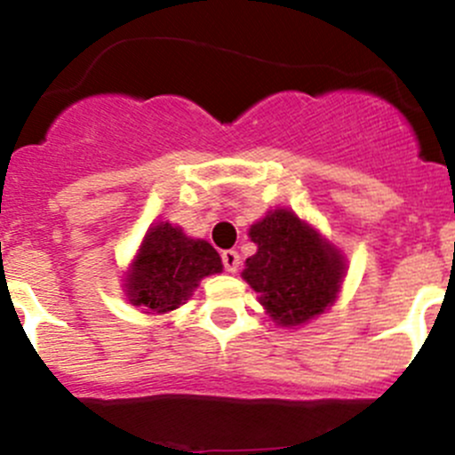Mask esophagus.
Instances as JSON below:
<instances>
[{
    "instance_id": "esophagus-1",
    "label": "esophagus",
    "mask_w": 455,
    "mask_h": 455,
    "mask_svg": "<svg viewBox=\"0 0 455 455\" xmlns=\"http://www.w3.org/2000/svg\"><path fill=\"white\" fill-rule=\"evenodd\" d=\"M222 264L228 273H235V270L240 268V255H237V251H224Z\"/></svg>"
}]
</instances>
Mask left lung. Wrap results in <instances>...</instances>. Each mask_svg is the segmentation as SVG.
I'll use <instances>...</instances> for the list:
<instances>
[{
  "label": "left lung",
  "mask_w": 455,
  "mask_h": 455,
  "mask_svg": "<svg viewBox=\"0 0 455 455\" xmlns=\"http://www.w3.org/2000/svg\"><path fill=\"white\" fill-rule=\"evenodd\" d=\"M257 253L242 277L266 315L283 328L301 325L334 304L346 259L313 227L288 209H275L249 231Z\"/></svg>",
  "instance_id": "8db88e82"
}]
</instances>
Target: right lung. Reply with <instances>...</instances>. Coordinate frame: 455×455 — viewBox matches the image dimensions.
<instances>
[{
	"mask_svg": "<svg viewBox=\"0 0 455 455\" xmlns=\"http://www.w3.org/2000/svg\"><path fill=\"white\" fill-rule=\"evenodd\" d=\"M222 273L218 251L204 240H191L180 227L158 222L147 231L125 277V295L149 315L176 310L194 295L206 275Z\"/></svg>",
	"mask_w": 455,
	"mask_h": 455,
	"instance_id": "right-lung-1",
	"label": "right lung"
}]
</instances>
